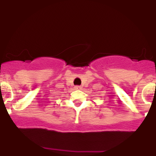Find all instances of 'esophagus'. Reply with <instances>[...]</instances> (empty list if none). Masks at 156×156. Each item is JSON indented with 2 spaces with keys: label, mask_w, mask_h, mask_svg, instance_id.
<instances>
[{
  "label": "esophagus",
  "mask_w": 156,
  "mask_h": 156,
  "mask_svg": "<svg viewBox=\"0 0 156 156\" xmlns=\"http://www.w3.org/2000/svg\"><path fill=\"white\" fill-rule=\"evenodd\" d=\"M75 88H76V90H80V89H82V86H75Z\"/></svg>",
  "instance_id": "obj_1"
}]
</instances>
